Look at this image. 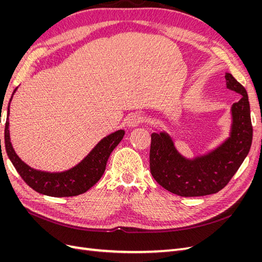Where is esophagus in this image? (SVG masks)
<instances>
[{
	"mask_svg": "<svg viewBox=\"0 0 262 262\" xmlns=\"http://www.w3.org/2000/svg\"><path fill=\"white\" fill-rule=\"evenodd\" d=\"M141 122H142V118L137 114L129 116L128 119H126V125H128L129 128H136V126H138Z\"/></svg>",
	"mask_w": 262,
	"mask_h": 262,
	"instance_id": "1",
	"label": "esophagus"
}]
</instances>
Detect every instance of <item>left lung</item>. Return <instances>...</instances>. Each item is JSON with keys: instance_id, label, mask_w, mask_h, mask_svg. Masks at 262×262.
<instances>
[{"instance_id": "obj_1", "label": "left lung", "mask_w": 262, "mask_h": 262, "mask_svg": "<svg viewBox=\"0 0 262 262\" xmlns=\"http://www.w3.org/2000/svg\"><path fill=\"white\" fill-rule=\"evenodd\" d=\"M226 87L242 95L233 104L229 137L208 154L189 160L182 156L166 132L150 136L149 168L163 188L180 196H201L223 189L248 155L252 142V125L248 95L231 73L225 74Z\"/></svg>"}]
</instances>
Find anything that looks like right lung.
<instances>
[{"mask_svg":"<svg viewBox=\"0 0 262 262\" xmlns=\"http://www.w3.org/2000/svg\"><path fill=\"white\" fill-rule=\"evenodd\" d=\"M16 90L17 89L14 90L9 102V107H7V119L4 131L5 149L15 169L17 170L20 177L30 188L45 195L58 198L73 196L86 192L87 190L96 184L101 178L102 173L105 172L108 158L115 147L120 143L124 136V131L118 130L101 139L96 146L91 150L90 154L73 168L61 172H49L31 168L15 153L11 143L9 130L10 104Z\"/></svg>","mask_w":262,"mask_h":262,"instance_id":"1","label":"right lung"}]
</instances>
